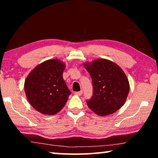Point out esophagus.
<instances>
[{
	"label": "esophagus",
	"instance_id": "esophagus-1",
	"mask_svg": "<svg viewBox=\"0 0 158 158\" xmlns=\"http://www.w3.org/2000/svg\"><path fill=\"white\" fill-rule=\"evenodd\" d=\"M82 93H83L82 90H81V91H78V92H74V95H78V96H80V95H82Z\"/></svg>",
	"mask_w": 158,
	"mask_h": 158
}]
</instances>
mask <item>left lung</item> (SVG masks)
I'll list each match as a JSON object with an SVG mask.
<instances>
[{
	"label": "left lung",
	"instance_id": "8db88e82",
	"mask_svg": "<svg viewBox=\"0 0 158 158\" xmlns=\"http://www.w3.org/2000/svg\"><path fill=\"white\" fill-rule=\"evenodd\" d=\"M84 68L91 77L93 94L87 105L98 116L114 114L126 101L130 84L126 74L112 61L98 58L84 63Z\"/></svg>",
	"mask_w": 158,
	"mask_h": 158
}]
</instances>
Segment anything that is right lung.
I'll list each match as a JSON object with an SVG mask.
<instances>
[{
	"instance_id": "1",
	"label": "right lung",
	"mask_w": 158,
	"mask_h": 158,
	"mask_svg": "<svg viewBox=\"0 0 158 158\" xmlns=\"http://www.w3.org/2000/svg\"><path fill=\"white\" fill-rule=\"evenodd\" d=\"M65 64L55 58L37 65L26 77L24 90L29 103L40 113L54 115L71 94L63 78Z\"/></svg>"
}]
</instances>
